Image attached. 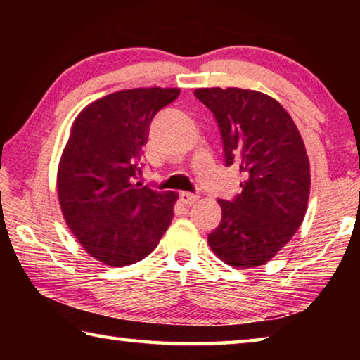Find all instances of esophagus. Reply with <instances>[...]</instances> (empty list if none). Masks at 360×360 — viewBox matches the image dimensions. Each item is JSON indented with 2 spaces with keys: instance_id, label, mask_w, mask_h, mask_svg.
<instances>
[{
  "instance_id": "1",
  "label": "esophagus",
  "mask_w": 360,
  "mask_h": 360,
  "mask_svg": "<svg viewBox=\"0 0 360 360\" xmlns=\"http://www.w3.org/2000/svg\"><path fill=\"white\" fill-rule=\"evenodd\" d=\"M179 198H181V202L184 203V205H187V206H192V205H195L200 200V197L198 195H195V193H188V192H182L181 195H179Z\"/></svg>"
}]
</instances>
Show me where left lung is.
Here are the masks:
<instances>
[{
  "label": "left lung",
  "instance_id": "1",
  "mask_svg": "<svg viewBox=\"0 0 360 360\" xmlns=\"http://www.w3.org/2000/svg\"><path fill=\"white\" fill-rule=\"evenodd\" d=\"M195 96L214 114L225 165L240 169L241 193L222 208L208 235L211 251L235 268L266 264L290 241L307 212L309 162L288 111L262 92L197 89Z\"/></svg>",
  "mask_w": 360,
  "mask_h": 360
}]
</instances>
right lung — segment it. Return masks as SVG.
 <instances>
[{
  "label": "right lung",
  "instance_id": "1",
  "mask_svg": "<svg viewBox=\"0 0 360 360\" xmlns=\"http://www.w3.org/2000/svg\"><path fill=\"white\" fill-rule=\"evenodd\" d=\"M179 92L120 90L90 103L72 122L58 163L60 208L85 251L109 266L148 257L172 224L178 193L136 179L150 122Z\"/></svg>",
  "mask_w": 360,
  "mask_h": 360
}]
</instances>
